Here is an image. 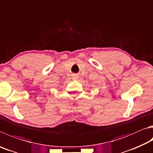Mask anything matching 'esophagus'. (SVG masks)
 Returning <instances> with one entry per match:
<instances>
[{"instance_id": "34e87169", "label": "esophagus", "mask_w": 153, "mask_h": 153, "mask_svg": "<svg viewBox=\"0 0 153 153\" xmlns=\"http://www.w3.org/2000/svg\"><path fill=\"white\" fill-rule=\"evenodd\" d=\"M71 77H72V79L73 80H77V78H78V76H77V74H72Z\"/></svg>"}]
</instances>
